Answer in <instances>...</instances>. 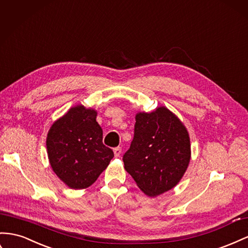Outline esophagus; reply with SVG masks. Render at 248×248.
<instances>
[{
	"label": "esophagus",
	"mask_w": 248,
	"mask_h": 248,
	"mask_svg": "<svg viewBox=\"0 0 248 248\" xmlns=\"http://www.w3.org/2000/svg\"><path fill=\"white\" fill-rule=\"evenodd\" d=\"M121 152H122L121 147H116V148L113 149V153H115L116 157H119L120 155H121Z\"/></svg>",
	"instance_id": "obj_1"
}]
</instances>
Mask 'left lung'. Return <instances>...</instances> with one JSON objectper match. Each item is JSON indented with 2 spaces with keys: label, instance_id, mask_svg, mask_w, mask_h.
I'll list each match as a JSON object with an SVG mask.
<instances>
[{
  "label": "left lung",
  "instance_id": "1",
  "mask_svg": "<svg viewBox=\"0 0 248 248\" xmlns=\"http://www.w3.org/2000/svg\"><path fill=\"white\" fill-rule=\"evenodd\" d=\"M191 157L189 133L166 108L139 112L135 135L123 155L125 170L146 195L155 197L175 186Z\"/></svg>",
  "mask_w": 248,
  "mask_h": 248
}]
</instances>
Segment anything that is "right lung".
<instances>
[{"instance_id": "add662e5", "label": "right lung", "mask_w": 248, "mask_h": 248, "mask_svg": "<svg viewBox=\"0 0 248 248\" xmlns=\"http://www.w3.org/2000/svg\"><path fill=\"white\" fill-rule=\"evenodd\" d=\"M97 112L82 105L72 108L52 125L46 149L53 171L72 189H84L96 182L113 151L103 142Z\"/></svg>"}]
</instances>
